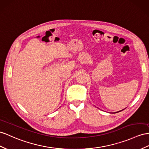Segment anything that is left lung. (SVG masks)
Returning <instances> with one entry per match:
<instances>
[{
  "label": "left lung",
  "mask_w": 149,
  "mask_h": 149,
  "mask_svg": "<svg viewBox=\"0 0 149 149\" xmlns=\"http://www.w3.org/2000/svg\"><path fill=\"white\" fill-rule=\"evenodd\" d=\"M123 109H122V110H120V111H117V112H115V113H118V112H120V111H123Z\"/></svg>",
  "instance_id": "obj_1"
}]
</instances>
